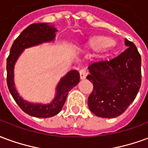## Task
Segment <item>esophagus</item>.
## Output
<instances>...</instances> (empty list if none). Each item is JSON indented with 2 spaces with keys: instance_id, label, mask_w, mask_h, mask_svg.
Masks as SVG:
<instances>
[{
  "instance_id": "34e87169",
  "label": "esophagus",
  "mask_w": 148,
  "mask_h": 148,
  "mask_svg": "<svg viewBox=\"0 0 148 148\" xmlns=\"http://www.w3.org/2000/svg\"><path fill=\"white\" fill-rule=\"evenodd\" d=\"M87 75V72L85 69H82L79 70V76H80V79H84L86 78Z\"/></svg>"
}]
</instances>
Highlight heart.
Returning <instances> with one entry per match:
<instances>
[{
  "instance_id": "1",
  "label": "heart",
  "mask_w": 148,
  "mask_h": 148,
  "mask_svg": "<svg viewBox=\"0 0 148 148\" xmlns=\"http://www.w3.org/2000/svg\"><path fill=\"white\" fill-rule=\"evenodd\" d=\"M114 46L112 39L105 36H95L91 38L87 43V47L93 50L108 49Z\"/></svg>"
}]
</instances>
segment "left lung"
I'll return each instance as SVG.
<instances>
[{
  "label": "left lung",
  "mask_w": 148,
  "mask_h": 148,
  "mask_svg": "<svg viewBox=\"0 0 148 148\" xmlns=\"http://www.w3.org/2000/svg\"><path fill=\"white\" fill-rule=\"evenodd\" d=\"M128 47L110 61L94 62L87 79L93 84L88 107L96 116L113 118L122 114L134 101L141 85V56L128 39Z\"/></svg>",
  "instance_id": "1"
}]
</instances>
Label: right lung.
<instances>
[{
	"instance_id": "1",
	"label": "right lung",
	"mask_w": 148,
	"mask_h": 148,
	"mask_svg": "<svg viewBox=\"0 0 148 148\" xmlns=\"http://www.w3.org/2000/svg\"><path fill=\"white\" fill-rule=\"evenodd\" d=\"M56 28L48 23H33L28 26L14 41L10 53L7 58V84L11 95L18 106L26 114L35 117H47L55 116L61 110L66 100L68 93L79 82V74L76 70L68 73L59 82L57 87V95L53 101L48 105L32 104L23 100L19 96L13 82L14 64L22 51L26 48L36 46L45 42L54 39Z\"/></svg>"
}]
</instances>
